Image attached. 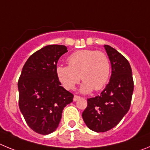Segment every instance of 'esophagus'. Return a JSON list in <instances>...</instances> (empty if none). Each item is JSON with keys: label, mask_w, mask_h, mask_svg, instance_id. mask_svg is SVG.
Here are the masks:
<instances>
[{"label": "esophagus", "mask_w": 150, "mask_h": 150, "mask_svg": "<svg viewBox=\"0 0 150 150\" xmlns=\"http://www.w3.org/2000/svg\"><path fill=\"white\" fill-rule=\"evenodd\" d=\"M81 98V97L78 96V95H74V101H76L77 100H79V99Z\"/></svg>", "instance_id": "1"}]
</instances>
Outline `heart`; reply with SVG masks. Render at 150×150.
I'll list each match as a JSON object with an SVG mask.
<instances>
[{
    "label": "heart",
    "mask_w": 150,
    "mask_h": 150,
    "mask_svg": "<svg viewBox=\"0 0 150 150\" xmlns=\"http://www.w3.org/2000/svg\"><path fill=\"white\" fill-rule=\"evenodd\" d=\"M67 63L68 66L58 65L55 69L59 82L67 90L74 89L81 77V92L98 91L105 86L110 77V62L103 52L78 50L68 57Z\"/></svg>",
    "instance_id": "heart-1"
}]
</instances>
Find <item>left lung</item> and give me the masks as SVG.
Masks as SVG:
<instances>
[{"instance_id":"8db88e82","label":"left lung","mask_w":150,"mask_h":150,"mask_svg":"<svg viewBox=\"0 0 150 150\" xmlns=\"http://www.w3.org/2000/svg\"><path fill=\"white\" fill-rule=\"evenodd\" d=\"M104 46L112 68L110 82L100 95L87 99L82 114L87 127L95 132H107L117 125L129 110L134 91L129 62L114 48Z\"/></svg>"}]
</instances>
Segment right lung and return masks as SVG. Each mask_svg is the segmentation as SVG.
<instances>
[{"instance_id": "obj_1", "label": "right lung", "mask_w": 150, "mask_h": 150, "mask_svg": "<svg viewBox=\"0 0 150 150\" xmlns=\"http://www.w3.org/2000/svg\"><path fill=\"white\" fill-rule=\"evenodd\" d=\"M67 52L63 45H48L35 52L25 62L18 82V106L28 125L40 134L52 133L62 111L74 95L61 86L55 69Z\"/></svg>"}]
</instances>
